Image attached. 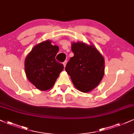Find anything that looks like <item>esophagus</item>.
I'll use <instances>...</instances> for the list:
<instances>
[{"label":"esophagus","instance_id":"esophagus-1","mask_svg":"<svg viewBox=\"0 0 134 134\" xmlns=\"http://www.w3.org/2000/svg\"><path fill=\"white\" fill-rule=\"evenodd\" d=\"M66 63H67V61H65V62H63V65H64V68H65L66 64Z\"/></svg>","mask_w":134,"mask_h":134}]
</instances>
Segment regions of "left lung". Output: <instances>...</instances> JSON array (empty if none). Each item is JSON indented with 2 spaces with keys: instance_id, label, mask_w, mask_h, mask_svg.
<instances>
[{
  "instance_id": "obj_1",
  "label": "left lung",
  "mask_w": 134,
  "mask_h": 134,
  "mask_svg": "<svg viewBox=\"0 0 134 134\" xmlns=\"http://www.w3.org/2000/svg\"><path fill=\"white\" fill-rule=\"evenodd\" d=\"M74 56L65 70L77 90L89 92L99 85L104 75V59L94 45L82 42L72 43Z\"/></svg>"
}]
</instances>
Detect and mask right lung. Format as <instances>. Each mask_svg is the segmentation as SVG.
I'll use <instances>...</instances> for the list:
<instances>
[{
	"label": "right lung",
	"mask_w": 134,
	"mask_h": 134,
	"mask_svg": "<svg viewBox=\"0 0 134 134\" xmlns=\"http://www.w3.org/2000/svg\"><path fill=\"white\" fill-rule=\"evenodd\" d=\"M51 43L46 40L35 46L25 60L28 80L41 91L52 88L64 68L63 64L55 59L58 47Z\"/></svg>",
	"instance_id": "obj_1"
}]
</instances>
